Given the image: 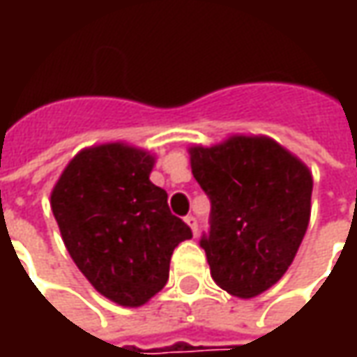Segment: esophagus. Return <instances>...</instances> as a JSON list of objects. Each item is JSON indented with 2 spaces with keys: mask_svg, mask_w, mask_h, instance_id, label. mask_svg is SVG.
<instances>
[{
  "mask_svg": "<svg viewBox=\"0 0 357 357\" xmlns=\"http://www.w3.org/2000/svg\"><path fill=\"white\" fill-rule=\"evenodd\" d=\"M185 222L190 227V230H192V234H197L199 232V220H197V216H192V214H188L185 218Z\"/></svg>",
  "mask_w": 357,
  "mask_h": 357,
  "instance_id": "obj_1",
  "label": "esophagus"
}]
</instances>
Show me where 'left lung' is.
Listing matches in <instances>:
<instances>
[{"label":"left lung","instance_id":"8db88e82","mask_svg":"<svg viewBox=\"0 0 357 357\" xmlns=\"http://www.w3.org/2000/svg\"><path fill=\"white\" fill-rule=\"evenodd\" d=\"M188 153L211 199V230L200 246L213 280L238 298L262 294L284 276L306 234L312 172L268 137L236 135Z\"/></svg>","mask_w":357,"mask_h":357}]
</instances>
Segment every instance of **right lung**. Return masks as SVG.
I'll list each match as a JSON object with an SVG mask.
<instances>
[{
	"instance_id": "obj_1",
	"label": "right lung",
	"mask_w": 357,
	"mask_h": 357,
	"mask_svg": "<svg viewBox=\"0 0 357 357\" xmlns=\"http://www.w3.org/2000/svg\"><path fill=\"white\" fill-rule=\"evenodd\" d=\"M155 157L125 143L81 151L51 192L63 242L91 286L119 306L137 308L169 280L172 250L192 238L167 192L149 174Z\"/></svg>"
}]
</instances>
